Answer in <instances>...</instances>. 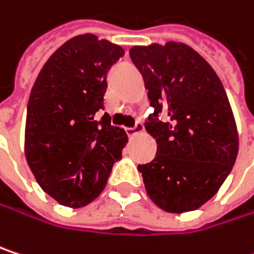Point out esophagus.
Wrapping results in <instances>:
<instances>
[{
	"label": "esophagus",
	"mask_w": 254,
	"mask_h": 254,
	"mask_svg": "<svg viewBox=\"0 0 254 254\" xmlns=\"http://www.w3.org/2000/svg\"><path fill=\"white\" fill-rule=\"evenodd\" d=\"M125 130H127V136H129V138H132V136H135L136 133H139V132H142V130H144V125H142V122H136V124H135V127H125Z\"/></svg>",
	"instance_id": "1"
}]
</instances>
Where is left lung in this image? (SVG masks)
Instances as JSON below:
<instances>
[{
    "mask_svg": "<svg viewBox=\"0 0 254 254\" xmlns=\"http://www.w3.org/2000/svg\"><path fill=\"white\" fill-rule=\"evenodd\" d=\"M154 113L145 129L157 154L139 164L151 200L167 212L195 211L218 192L239 152V135L222 82L185 43L133 46ZM161 113L169 119L163 123Z\"/></svg>",
    "mask_w": 254,
    "mask_h": 254,
    "instance_id": "1",
    "label": "left lung"
}]
</instances>
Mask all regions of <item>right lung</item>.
<instances>
[{
    "label": "right lung",
    "mask_w": 254,
    "mask_h": 254,
    "mask_svg": "<svg viewBox=\"0 0 254 254\" xmlns=\"http://www.w3.org/2000/svg\"><path fill=\"white\" fill-rule=\"evenodd\" d=\"M125 51L94 35L65 42L32 88L24 135L27 164L39 186L61 205L81 208L102 193L122 158L127 135L110 125L106 75Z\"/></svg>",
    "instance_id": "right-lung-1"
}]
</instances>
